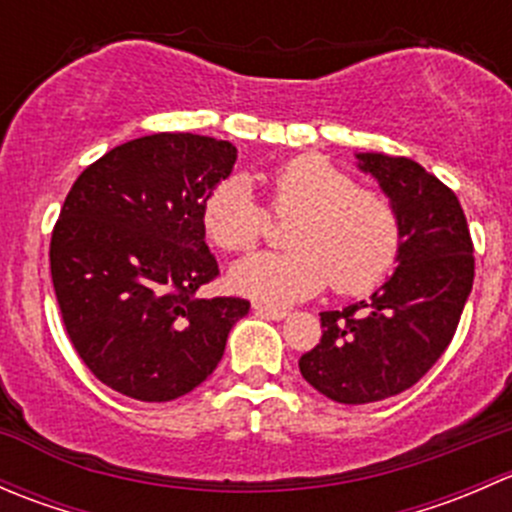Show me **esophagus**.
Wrapping results in <instances>:
<instances>
[{"instance_id": "esophagus-1", "label": "esophagus", "mask_w": 512, "mask_h": 512, "mask_svg": "<svg viewBox=\"0 0 512 512\" xmlns=\"http://www.w3.org/2000/svg\"><path fill=\"white\" fill-rule=\"evenodd\" d=\"M255 314L262 319H275V322H282L287 319L285 309H277V307H267V304H255Z\"/></svg>"}]
</instances>
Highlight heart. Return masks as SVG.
I'll use <instances>...</instances> for the list:
<instances>
[{
  "instance_id": "1",
  "label": "heart",
  "mask_w": 512,
  "mask_h": 512,
  "mask_svg": "<svg viewBox=\"0 0 512 512\" xmlns=\"http://www.w3.org/2000/svg\"><path fill=\"white\" fill-rule=\"evenodd\" d=\"M277 215H299L289 252L252 255L230 270V287L267 304H294L332 282L342 294H364L389 275L399 257L401 218L394 200L364 190L342 168L299 156L265 175ZM203 227L218 250L245 252L265 232V210L250 185L230 178L203 205Z\"/></svg>"
}]
</instances>
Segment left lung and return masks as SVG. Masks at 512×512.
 Masks as SVG:
<instances>
[{"label":"left lung","mask_w":512,"mask_h":512,"mask_svg":"<svg viewBox=\"0 0 512 512\" xmlns=\"http://www.w3.org/2000/svg\"><path fill=\"white\" fill-rule=\"evenodd\" d=\"M401 218L396 270L369 299L322 312V339L302 354L304 381L337 404L411 389L451 344L473 289V242L456 193L411 158L354 153Z\"/></svg>","instance_id":"8db88e82"}]
</instances>
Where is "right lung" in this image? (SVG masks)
Masks as SVG:
<instances>
[{"instance_id":"right-lung-1","label":"right lung","mask_w":512,"mask_h":512,"mask_svg":"<svg viewBox=\"0 0 512 512\" xmlns=\"http://www.w3.org/2000/svg\"><path fill=\"white\" fill-rule=\"evenodd\" d=\"M237 148L193 133L116 146L71 185L51 235V280L71 344L98 381L138 401H173L225 354L240 297H195L220 275L203 205Z\"/></svg>"}]
</instances>
